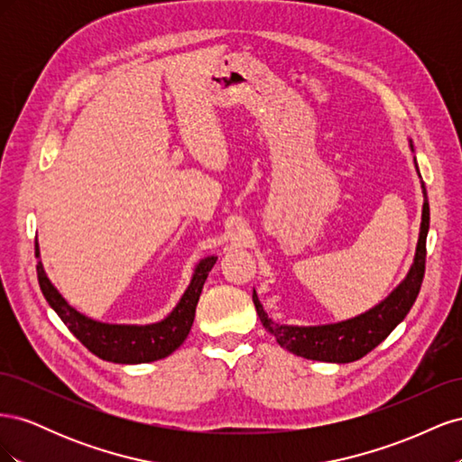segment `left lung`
I'll return each instance as SVG.
<instances>
[{"label": "left lung", "mask_w": 462, "mask_h": 462, "mask_svg": "<svg viewBox=\"0 0 462 462\" xmlns=\"http://www.w3.org/2000/svg\"><path fill=\"white\" fill-rule=\"evenodd\" d=\"M411 148H412V141H411ZM414 165L418 171L416 158H414ZM422 194H424V206H422L420 233H418V245H416V253L411 263V270L407 275H404L402 282L391 291L380 304H375L374 309L362 312L355 318L337 321V324L287 326V324H277V321L268 318L262 302L258 300L256 291L253 292V300H254L262 326L273 335L279 345L287 348L289 353L302 358L346 365V362H355L365 355H368L370 351H374V348L380 345L404 318H407L418 297V292H420L424 270H426V236L430 229V204H428L424 180H422Z\"/></svg>", "instance_id": "1"}]
</instances>
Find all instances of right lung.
<instances>
[{
    "mask_svg": "<svg viewBox=\"0 0 462 462\" xmlns=\"http://www.w3.org/2000/svg\"><path fill=\"white\" fill-rule=\"evenodd\" d=\"M36 258H40V246L34 245ZM217 256L202 258L194 268L192 279L179 299L175 309L156 324L133 326V324H104V321L92 319L80 314L69 304L61 292L53 287L50 277L44 272V265L38 260V283L42 292L51 309L58 312L63 324L69 328L75 337L85 345L90 353L100 356L102 360L116 362V365H144L170 356L173 351L183 345L192 328L197 304L200 299L202 287L212 272Z\"/></svg>",
    "mask_w": 462,
    "mask_h": 462,
    "instance_id": "add662e5",
    "label": "right lung"
}]
</instances>
